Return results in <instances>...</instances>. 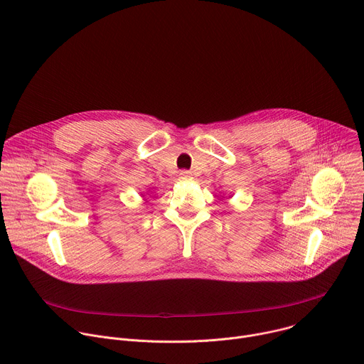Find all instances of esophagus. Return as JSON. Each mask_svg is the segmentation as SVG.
I'll return each instance as SVG.
<instances>
[{"mask_svg":"<svg viewBox=\"0 0 364 364\" xmlns=\"http://www.w3.org/2000/svg\"><path fill=\"white\" fill-rule=\"evenodd\" d=\"M191 178H193V176H191L190 171H181V173H180V180H183V181H190Z\"/></svg>","mask_w":364,"mask_h":364,"instance_id":"34e87169","label":"esophagus"}]
</instances>
